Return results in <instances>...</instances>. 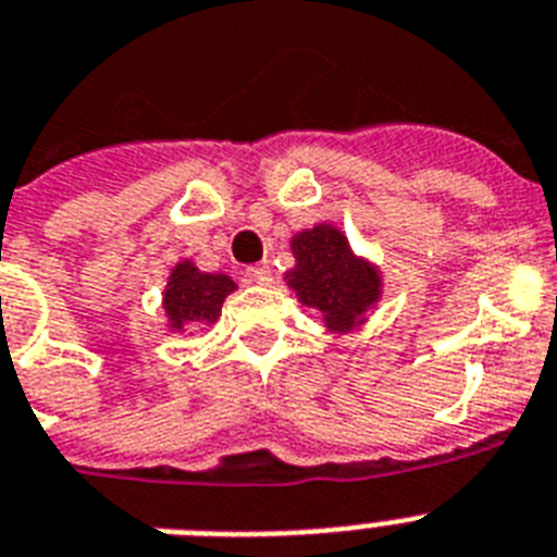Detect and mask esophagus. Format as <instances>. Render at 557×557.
I'll return each mask as SVG.
<instances>
[{
	"label": "esophagus",
	"instance_id": "esophagus-1",
	"mask_svg": "<svg viewBox=\"0 0 557 557\" xmlns=\"http://www.w3.org/2000/svg\"><path fill=\"white\" fill-rule=\"evenodd\" d=\"M246 277H249L251 283H257V286H269L271 280H274V271H271L269 263H257L246 269Z\"/></svg>",
	"mask_w": 557,
	"mask_h": 557
}]
</instances>
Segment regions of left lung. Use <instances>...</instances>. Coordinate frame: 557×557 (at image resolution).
<instances>
[{
    "label": "left lung",
    "instance_id": "1",
    "mask_svg": "<svg viewBox=\"0 0 557 557\" xmlns=\"http://www.w3.org/2000/svg\"><path fill=\"white\" fill-rule=\"evenodd\" d=\"M294 265L283 274L302 306L314 308L329 334H350L368 322L385 294V277L371 257L354 251L334 223H314L292 237Z\"/></svg>",
    "mask_w": 557,
    "mask_h": 557
}]
</instances>
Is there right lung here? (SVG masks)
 I'll return each mask as SVG.
<instances>
[{
	"label": "right lung",
	"mask_w": 557,
	"mask_h": 557,
	"mask_svg": "<svg viewBox=\"0 0 557 557\" xmlns=\"http://www.w3.org/2000/svg\"><path fill=\"white\" fill-rule=\"evenodd\" d=\"M232 292H237V283L223 271H200L191 257L177 260L161 294L163 329L170 334H186L191 325L212 329Z\"/></svg>",
	"instance_id": "1"
}]
</instances>
